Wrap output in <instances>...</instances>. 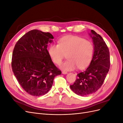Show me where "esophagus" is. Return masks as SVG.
I'll use <instances>...</instances> for the list:
<instances>
[{"label": "esophagus", "instance_id": "1", "mask_svg": "<svg viewBox=\"0 0 123 123\" xmlns=\"http://www.w3.org/2000/svg\"><path fill=\"white\" fill-rule=\"evenodd\" d=\"M62 73L63 74H67L68 73V72H66V71H62Z\"/></svg>", "mask_w": 123, "mask_h": 123}]
</instances>
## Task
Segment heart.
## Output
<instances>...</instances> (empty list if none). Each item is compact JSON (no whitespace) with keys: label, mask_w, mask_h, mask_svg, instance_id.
<instances>
[{"label":"heart","mask_w":123,"mask_h":123,"mask_svg":"<svg viewBox=\"0 0 123 123\" xmlns=\"http://www.w3.org/2000/svg\"><path fill=\"white\" fill-rule=\"evenodd\" d=\"M49 54L52 61L57 65L62 62L65 54H68V61L62 63L60 68L64 71H72L79 67L85 69L92 60L94 52L92 43L76 36H66L59 40L58 44H51Z\"/></svg>","instance_id":"obj_1"}]
</instances>
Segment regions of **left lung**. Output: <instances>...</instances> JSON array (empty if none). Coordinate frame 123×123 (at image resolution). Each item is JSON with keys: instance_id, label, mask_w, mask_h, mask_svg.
<instances>
[{"instance_id": "1", "label": "left lung", "mask_w": 123, "mask_h": 123, "mask_svg": "<svg viewBox=\"0 0 123 123\" xmlns=\"http://www.w3.org/2000/svg\"><path fill=\"white\" fill-rule=\"evenodd\" d=\"M94 44V53L90 65L85 71L78 73L70 88L76 94L88 96L102 86L110 68L109 49L101 36L92 30L89 33Z\"/></svg>"}]
</instances>
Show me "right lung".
Segmentation results:
<instances>
[{
  "label": "right lung",
  "instance_id": "obj_1",
  "mask_svg": "<svg viewBox=\"0 0 123 123\" xmlns=\"http://www.w3.org/2000/svg\"><path fill=\"white\" fill-rule=\"evenodd\" d=\"M49 32L33 30L18 40L13 50L12 68L18 83L28 94L43 95L52 86L55 76L61 74L51 60L48 44L53 42Z\"/></svg>",
  "mask_w": 123,
  "mask_h": 123
}]
</instances>
